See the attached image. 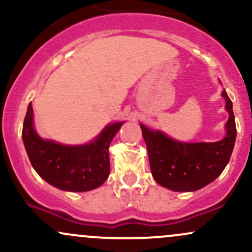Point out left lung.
<instances>
[{"mask_svg": "<svg viewBox=\"0 0 252 252\" xmlns=\"http://www.w3.org/2000/svg\"><path fill=\"white\" fill-rule=\"evenodd\" d=\"M221 95L226 101L228 121L225 137L218 142H181L140 124L152 175L158 184L172 191H196L221 175L228 164L237 136L232 101L225 90Z\"/></svg>", "mask_w": 252, "mask_h": 252, "instance_id": "obj_1", "label": "left lung"}]
</instances>
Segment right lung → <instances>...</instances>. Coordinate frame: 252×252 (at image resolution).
I'll list each match as a JSON object with an SVG mask.
<instances>
[{"instance_id":"add662e5","label":"right lung","mask_w":252,"mask_h":252,"mask_svg":"<svg viewBox=\"0 0 252 252\" xmlns=\"http://www.w3.org/2000/svg\"><path fill=\"white\" fill-rule=\"evenodd\" d=\"M123 123L107 124L90 143L62 145L41 139L37 134L30 103L24 121L23 141L33 168L44 181L64 191H90L100 187L110 175V143Z\"/></svg>"}]
</instances>
